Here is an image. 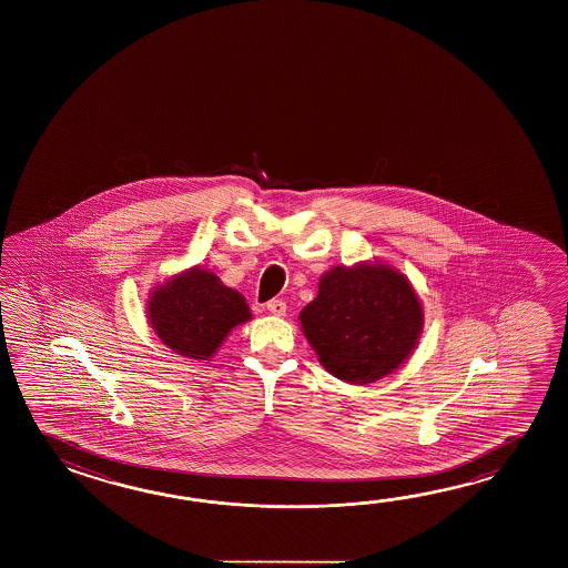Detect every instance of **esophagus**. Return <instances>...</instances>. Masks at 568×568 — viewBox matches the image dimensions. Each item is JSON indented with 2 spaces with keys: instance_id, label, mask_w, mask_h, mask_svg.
<instances>
[{
  "instance_id": "34e87169",
  "label": "esophagus",
  "mask_w": 568,
  "mask_h": 568,
  "mask_svg": "<svg viewBox=\"0 0 568 568\" xmlns=\"http://www.w3.org/2000/svg\"><path fill=\"white\" fill-rule=\"evenodd\" d=\"M266 308L270 313L276 314V316H284L286 314V302L274 298V301L267 302Z\"/></svg>"
}]
</instances>
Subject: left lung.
Returning <instances> with one entry per match:
<instances>
[{"instance_id": "8db88e82", "label": "left lung", "mask_w": 568, "mask_h": 568, "mask_svg": "<svg viewBox=\"0 0 568 568\" xmlns=\"http://www.w3.org/2000/svg\"><path fill=\"white\" fill-rule=\"evenodd\" d=\"M301 323L326 372L363 386L398 369L424 318L408 280L389 266L359 264L326 272Z\"/></svg>"}]
</instances>
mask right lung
I'll return each mask as SVG.
<instances>
[{"instance_id":"add662e5","label":"right lung","mask_w":568,"mask_h":568,"mask_svg":"<svg viewBox=\"0 0 568 568\" xmlns=\"http://www.w3.org/2000/svg\"><path fill=\"white\" fill-rule=\"evenodd\" d=\"M250 306L240 292L193 267L169 280L148 302V318L162 343L191 359L211 357L235 325L250 321Z\"/></svg>"}]
</instances>
